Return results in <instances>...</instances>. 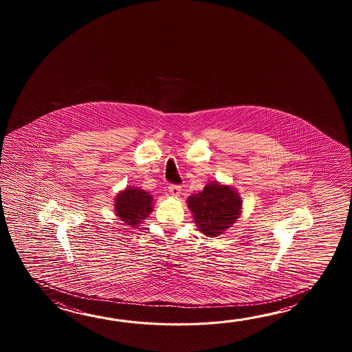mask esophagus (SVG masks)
<instances>
[{"label": "esophagus", "mask_w": 352, "mask_h": 352, "mask_svg": "<svg viewBox=\"0 0 352 352\" xmlns=\"http://www.w3.org/2000/svg\"><path fill=\"white\" fill-rule=\"evenodd\" d=\"M168 191L173 196H179L181 194V186L179 185H170L168 186Z\"/></svg>", "instance_id": "34e87169"}]
</instances>
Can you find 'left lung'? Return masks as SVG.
<instances>
[{"label":"left lung","instance_id":"1","mask_svg":"<svg viewBox=\"0 0 352 352\" xmlns=\"http://www.w3.org/2000/svg\"><path fill=\"white\" fill-rule=\"evenodd\" d=\"M187 205L194 212L199 230L205 235L217 236L235 221L239 215L241 200L230 187L211 184L201 192L190 196Z\"/></svg>","mask_w":352,"mask_h":352}]
</instances>
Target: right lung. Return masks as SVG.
I'll return each mask as SVG.
<instances>
[{
	"label": "right lung",
	"mask_w": 352,
	"mask_h": 352,
	"mask_svg": "<svg viewBox=\"0 0 352 352\" xmlns=\"http://www.w3.org/2000/svg\"><path fill=\"white\" fill-rule=\"evenodd\" d=\"M152 196L140 188H127L117 196L116 211L122 221L131 226L141 224L152 210Z\"/></svg>",
	"instance_id": "1"
}]
</instances>
